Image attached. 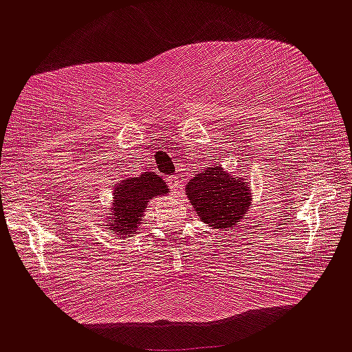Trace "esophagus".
I'll return each instance as SVG.
<instances>
[{"instance_id":"esophagus-1","label":"esophagus","mask_w":352,"mask_h":352,"mask_svg":"<svg viewBox=\"0 0 352 352\" xmlns=\"http://www.w3.org/2000/svg\"><path fill=\"white\" fill-rule=\"evenodd\" d=\"M168 184L169 188H171L173 190H179L181 188H183V181H181V177L175 175V176H169L168 177Z\"/></svg>"}]
</instances>
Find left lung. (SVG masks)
<instances>
[{
  "label": "left lung",
  "instance_id": "1",
  "mask_svg": "<svg viewBox=\"0 0 352 352\" xmlns=\"http://www.w3.org/2000/svg\"><path fill=\"white\" fill-rule=\"evenodd\" d=\"M186 196L204 223L223 232L245 219L251 204L248 183L232 177L222 166L197 173L186 186Z\"/></svg>",
  "mask_w": 352,
  "mask_h": 352
}]
</instances>
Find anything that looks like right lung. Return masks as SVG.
<instances>
[{"label":"right lung","instance_id":"obj_1","mask_svg":"<svg viewBox=\"0 0 352 352\" xmlns=\"http://www.w3.org/2000/svg\"><path fill=\"white\" fill-rule=\"evenodd\" d=\"M168 186L156 173H143L138 177H125L114 186L112 202V222L109 228L116 235L133 233L140 227V220L150 199L168 194Z\"/></svg>","mask_w":352,"mask_h":352}]
</instances>
